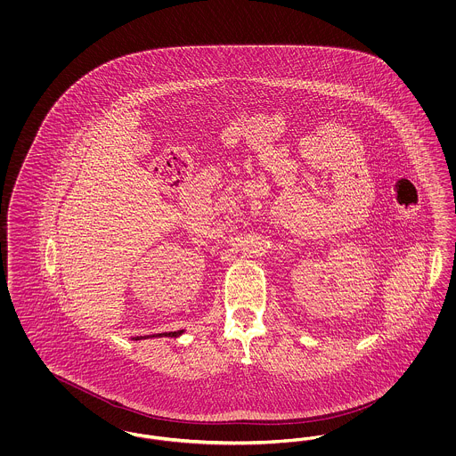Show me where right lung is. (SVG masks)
I'll use <instances>...</instances> for the list:
<instances>
[{
    "label": "right lung",
    "instance_id": "right-lung-1",
    "mask_svg": "<svg viewBox=\"0 0 456 456\" xmlns=\"http://www.w3.org/2000/svg\"><path fill=\"white\" fill-rule=\"evenodd\" d=\"M162 335H166V337H167V335H175V333H159L157 337H162ZM140 338H143V337H134V340H140Z\"/></svg>",
    "mask_w": 456,
    "mask_h": 456
}]
</instances>
